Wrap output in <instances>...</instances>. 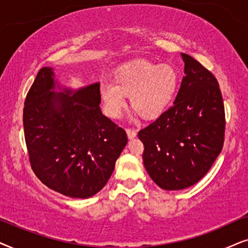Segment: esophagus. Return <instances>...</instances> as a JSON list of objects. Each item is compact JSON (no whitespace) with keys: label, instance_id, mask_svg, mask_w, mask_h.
Returning <instances> with one entry per match:
<instances>
[{"label":"esophagus","instance_id":"obj_1","mask_svg":"<svg viewBox=\"0 0 248 248\" xmlns=\"http://www.w3.org/2000/svg\"><path fill=\"white\" fill-rule=\"evenodd\" d=\"M127 131V135H128V138H135L136 137V135H137V131L135 130V129H131V128H128V129L126 130Z\"/></svg>","mask_w":248,"mask_h":248}]
</instances>
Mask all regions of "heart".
Masks as SVG:
<instances>
[{
	"instance_id": "obj_1",
	"label": "heart",
	"mask_w": 248,
	"mask_h": 248,
	"mask_svg": "<svg viewBox=\"0 0 248 248\" xmlns=\"http://www.w3.org/2000/svg\"><path fill=\"white\" fill-rule=\"evenodd\" d=\"M177 86L178 74L171 65L136 60L118 69L113 81L102 82L100 97L108 117H120L129 96L130 107L141 118L153 120L169 108Z\"/></svg>"
}]
</instances>
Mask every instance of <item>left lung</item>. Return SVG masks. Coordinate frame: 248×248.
I'll return each instance as SVG.
<instances>
[{"label": "left lung", "mask_w": 248, "mask_h": 248, "mask_svg": "<svg viewBox=\"0 0 248 248\" xmlns=\"http://www.w3.org/2000/svg\"><path fill=\"white\" fill-rule=\"evenodd\" d=\"M185 77L174 103L138 137L145 169L158 187L185 189L205 176L224 140V107L217 78L181 53Z\"/></svg>", "instance_id": "left-lung-1"}]
</instances>
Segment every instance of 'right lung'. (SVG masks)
I'll return each instance as SVG.
<instances>
[{"mask_svg":"<svg viewBox=\"0 0 248 248\" xmlns=\"http://www.w3.org/2000/svg\"><path fill=\"white\" fill-rule=\"evenodd\" d=\"M54 72L42 68L25 101L24 131L31 169L64 196L88 199L110 179L127 145L124 129L102 113L100 82L54 92ZM60 88V86L58 85Z\"/></svg>","mask_w":248,"mask_h":248,"instance_id":"1","label":"right lung"}]
</instances>
